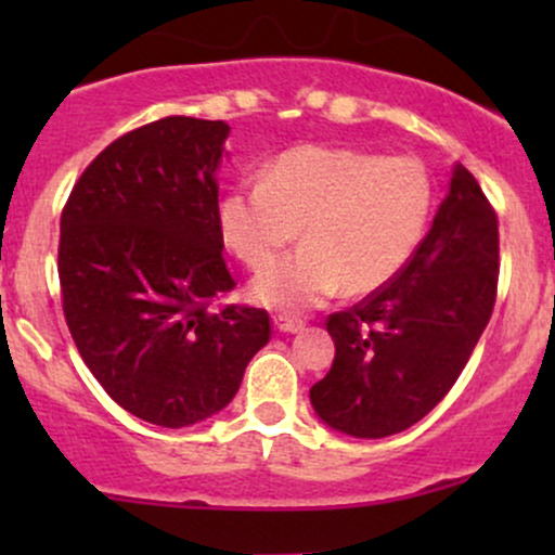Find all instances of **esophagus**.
Listing matches in <instances>:
<instances>
[{
  "mask_svg": "<svg viewBox=\"0 0 555 555\" xmlns=\"http://www.w3.org/2000/svg\"><path fill=\"white\" fill-rule=\"evenodd\" d=\"M273 326H276L282 334H297V331L305 328L302 321H297V318H286V315H276L273 318Z\"/></svg>",
  "mask_w": 555,
  "mask_h": 555,
  "instance_id": "34e87169",
  "label": "esophagus"
}]
</instances>
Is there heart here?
<instances>
[{
    "mask_svg": "<svg viewBox=\"0 0 555 555\" xmlns=\"http://www.w3.org/2000/svg\"><path fill=\"white\" fill-rule=\"evenodd\" d=\"M433 214V180L412 156L305 143L279 154L263 180L240 182L219 203L229 250L262 269L304 227L306 245L250 284L266 308L302 313L341 289L371 295L415 258Z\"/></svg>",
    "mask_w": 555,
    "mask_h": 555,
    "instance_id": "b5f03b06",
    "label": "heart"
}]
</instances>
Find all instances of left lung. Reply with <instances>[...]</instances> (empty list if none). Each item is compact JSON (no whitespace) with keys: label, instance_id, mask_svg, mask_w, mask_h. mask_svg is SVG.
<instances>
[{"label":"left lung","instance_id":"left-lung-1","mask_svg":"<svg viewBox=\"0 0 555 555\" xmlns=\"http://www.w3.org/2000/svg\"><path fill=\"white\" fill-rule=\"evenodd\" d=\"M495 286L499 216L473 171L456 164L410 266L328 315L336 358L310 388L318 417L354 438L412 428L460 378L493 313Z\"/></svg>","mask_w":555,"mask_h":555}]
</instances>
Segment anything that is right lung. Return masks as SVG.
Segmentation results:
<instances>
[{
	"instance_id": "right-lung-1",
	"label": "right lung",
	"mask_w": 555,
	"mask_h": 555,
	"mask_svg": "<svg viewBox=\"0 0 555 555\" xmlns=\"http://www.w3.org/2000/svg\"><path fill=\"white\" fill-rule=\"evenodd\" d=\"M229 125L164 117L88 164L60 221L62 310L82 362L122 410L188 428L234 399L271 318L211 302L234 289L221 256Z\"/></svg>"
}]
</instances>
